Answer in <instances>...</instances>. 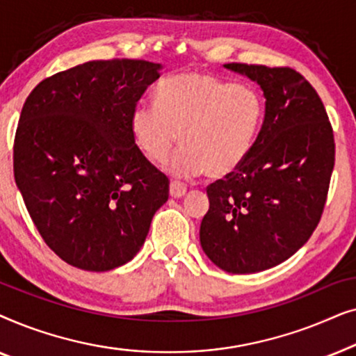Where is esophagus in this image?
<instances>
[{"instance_id":"obj_1","label":"esophagus","mask_w":356,"mask_h":356,"mask_svg":"<svg viewBox=\"0 0 356 356\" xmlns=\"http://www.w3.org/2000/svg\"><path fill=\"white\" fill-rule=\"evenodd\" d=\"M186 191H188L186 184L181 183V181H173L172 184H170V196L175 197V199L183 197L184 194H186Z\"/></svg>"}]
</instances>
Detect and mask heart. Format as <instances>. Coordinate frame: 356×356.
<instances>
[{"mask_svg": "<svg viewBox=\"0 0 356 356\" xmlns=\"http://www.w3.org/2000/svg\"><path fill=\"white\" fill-rule=\"evenodd\" d=\"M155 106L138 104L129 129L149 162L163 163L177 144L183 149L170 172L177 177L207 173L225 178L238 172L254 149L264 124L262 95L248 86L196 71L162 79Z\"/></svg>", "mask_w": 356, "mask_h": 356, "instance_id": "1", "label": "heart"}]
</instances>
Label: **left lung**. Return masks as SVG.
<instances>
[{
    "label": "left lung",
    "instance_id": "1",
    "mask_svg": "<svg viewBox=\"0 0 356 356\" xmlns=\"http://www.w3.org/2000/svg\"><path fill=\"white\" fill-rule=\"evenodd\" d=\"M259 84L266 118L246 163L207 186L199 240L222 270L254 274L293 256L318 227L334 170L332 126L318 92L291 67L228 63Z\"/></svg>",
    "mask_w": 356,
    "mask_h": 356
}]
</instances>
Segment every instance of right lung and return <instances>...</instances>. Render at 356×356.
<instances>
[{
  "label": "right lung",
  "instance_id": "1",
  "mask_svg": "<svg viewBox=\"0 0 356 356\" xmlns=\"http://www.w3.org/2000/svg\"><path fill=\"white\" fill-rule=\"evenodd\" d=\"M162 65L89 61L47 77L27 97L14 139V178L38 233L63 261L105 272L138 254L168 178L136 147L131 111Z\"/></svg>",
  "mask_w": 356,
  "mask_h": 356
}]
</instances>
